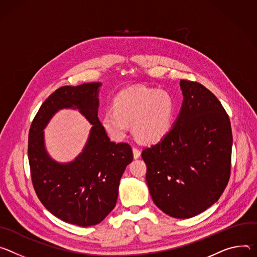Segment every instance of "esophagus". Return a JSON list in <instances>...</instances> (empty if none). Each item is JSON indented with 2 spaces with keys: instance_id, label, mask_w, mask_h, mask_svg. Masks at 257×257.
Masks as SVG:
<instances>
[{
  "instance_id": "esophagus-1",
  "label": "esophagus",
  "mask_w": 257,
  "mask_h": 257,
  "mask_svg": "<svg viewBox=\"0 0 257 257\" xmlns=\"http://www.w3.org/2000/svg\"><path fill=\"white\" fill-rule=\"evenodd\" d=\"M133 151H134V157H135L136 159L141 156V151H140V149H139L138 147L134 146V147H133Z\"/></svg>"
}]
</instances>
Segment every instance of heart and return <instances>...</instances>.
<instances>
[{
    "instance_id": "1",
    "label": "heart",
    "mask_w": 257,
    "mask_h": 257,
    "mask_svg": "<svg viewBox=\"0 0 257 257\" xmlns=\"http://www.w3.org/2000/svg\"><path fill=\"white\" fill-rule=\"evenodd\" d=\"M176 100L167 91L132 87L122 90L114 99L113 109L105 110L102 125L113 140H122L128 132L130 122L136 137L144 142H157L173 125Z\"/></svg>"
}]
</instances>
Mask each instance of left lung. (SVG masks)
Here are the masks:
<instances>
[{
  "instance_id": "8db88e82",
  "label": "left lung",
  "mask_w": 257,
  "mask_h": 257,
  "mask_svg": "<svg viewBox=\"0 0 257 257\" xmlns=\"http://www.w3.org/2000/svg\"><path fill=\"white\" fill-rule=\"evenodd\" d=\"M180 115L163 139L142 151L155 205L176 218L205 211L231 175L233 136L229 115L203 84L181 79Z\"/></svg>"
}]
</instances>
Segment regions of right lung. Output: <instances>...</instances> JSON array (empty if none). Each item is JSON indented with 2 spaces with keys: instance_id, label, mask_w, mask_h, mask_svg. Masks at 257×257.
Listing matches in <instances>:
<instances>
[{
  "instance_id": "1",
  "label": "right lung",
  "mask_w": 257,
  "mask_h": 257,
  "mask_svg": "<svg viewBox=\"0 0 257 257\" xmlns=\"http://www.w3.org/2000/svg\"><path fill=\"white\" fill-rule=\"evenodd\" d=\"M100 82L59 88L40 107L28 134V161L35 191L43 205L68 223H100L115 207L120 178L134 158L127 143L110 141L98 117ZM78 107L93 124L84 152L67 165L48 156L42 130L57 110Z\"/></svg>"
}]
</instances>
